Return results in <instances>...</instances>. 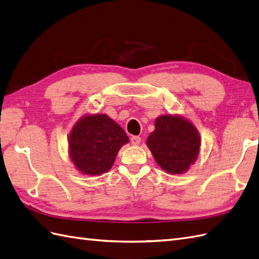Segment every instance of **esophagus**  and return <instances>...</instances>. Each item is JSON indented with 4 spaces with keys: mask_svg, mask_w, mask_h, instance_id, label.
<instances>
[{
    "mask_svg": "<svg viewBox=\"0 0 259 259\" xmlns=\"http://www.w3.org/2000/svg\"><path fill=\"white\" fill-rule=\"evenodd\" d=\"M130 141H131V144L138 145V144H140V142H141V138L140 137H137V136H134V137L130 138Z\"/></svg>",
    "mask_w": 259,
    "mask_h": 259,
    "instance_id": "esophagus-1",
    "label": "esophagus"
}]
</instances>
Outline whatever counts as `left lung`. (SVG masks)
Returning <instances> with one entry per match:
<instances>
[{"mask_svg": "<svg viewBox=\"0 0 259 259\" xmlns=\"http://www.w3.org/2000/svg\"><path fill=\"white\" fill-rule=\"evenodd\" d=\"M147 143L164 170L182 174L196 161L200 138L194 124L181 117L167 115L156 119L155 130L149 136Z\"/></svg>", "mask_w": 259, "mask_h": 259, "instance_id": "1", "label": "left lung"}]
</instances>
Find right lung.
<instances>
[{
    "mask_svg": "<svg viewBox=\"0 0 259 259\" xmlns=\"http://www.w3.org/2000/svg\"><path fill=\"white\" fill-rule=\"evenodd\" d=\"M128 142L123 129L108 116H86L71 131L70 156L83 174L101 175L112 166L119 149Z\"/></svg>",
    "mask_w": 259,
    "mask_h": 259,
    "instance_id": "right-lung-1",
    "label": "right lung"
}]
</instances>
